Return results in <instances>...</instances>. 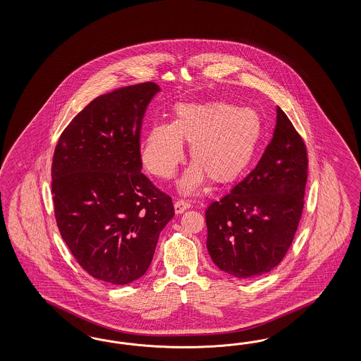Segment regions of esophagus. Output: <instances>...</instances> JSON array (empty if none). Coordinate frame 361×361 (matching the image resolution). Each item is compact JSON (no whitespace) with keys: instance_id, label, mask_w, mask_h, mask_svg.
Wrapping results in <instances>:
<instances>
[{"instance_id":"esophagus-1","label":"esophagus","mask_w":361,"mask_h":361,"mask_svg":"<svg viewBox=\"0 0 361 361\" xmlns=\"http://www.w3.org/2000/svg\"><path fill=\"white\" fill-rule=\"evenodd\" d=\"M189 208H190V204L186 202L184 200H178V201L175 202L176 214H181V213L185 212L186 209Z\"/></svg>"}]
</instances>
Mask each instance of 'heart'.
Listing matches in <instances>:
<instances>
[{
    "instance_id": "1",
    "label": "heart",
    "mask_w": 361,
    "mask_h": 361,
    "mask_svg": "<svg viewBox=\"0 0 361 361\" xmlns=\"http://www.w3.org/2000/svg\"><path fill=\"white\" fill-rule=\"evenodd\" d=\"M262 133V119L252 109L224 102L180 104L171 123L153 124L144 133L140 156L153 175L171 178L184 160L183 142H189L195 164L180 188L192 193L207 177L214 184L235 181L252 163Z\"/></svg>"
}]
</instances>
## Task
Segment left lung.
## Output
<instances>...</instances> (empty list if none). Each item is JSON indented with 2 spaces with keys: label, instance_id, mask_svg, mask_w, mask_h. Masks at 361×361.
<instances>
[{
  "label": "left lung",
  "instance_id": "1",
  "mask_svg": "<svg viewBox=\"0 0 361 361\" xmlns=\"http://www.w3.org/2000/svg\"><path fill=\"white\" fill-rule=\"evenodd\" d=\"M307 168L306 144L276 107L273 139L257 166L207 209V247L219 270L246 279L281 263L302 217Z\"/></svg>",
  "mask_w": 361,
  "mask_h": 361
}]
</instances>
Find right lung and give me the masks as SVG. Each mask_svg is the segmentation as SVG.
<instances>
[{
	"label": "right lung",
	"instance_id": "1",
	"mask_svg": "<svg viewBox=\"0 0 361 361\" xmlns=\"http://www.w3.org/2000/svg\"><path fill=\"white\" fill-rule=\"evenodd\" d=\"M153 82L94 99L62 132L51 166L61 235L91 276L128 284L147 273L172 198L142 173L140 130Z\"/></svg>",
	"mask_w": 361,
	"mask_h": 361
}]
</instances>
